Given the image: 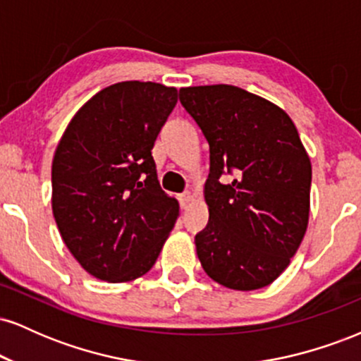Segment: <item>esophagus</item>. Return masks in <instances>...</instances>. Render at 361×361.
<instances>
[{
    "instance_id": "1",
    "label": "esophagus",
    "mask_w": 361,
    "mask_h": 361,
    "mask_svg": "<svg viewBox=\"0 0 361 361\" xmlns=\"http://www.w3.org/2000/svg\"><path fill=\"white\" fill-rule=\"evenodd\" d=\"M178 200H180L181 209H188L190 204H192V202H193V195L190 193V192H185V193L178 195Z\"/></svg>"
}]
</instances>
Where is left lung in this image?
Segmentation results:
<instances>
[{"mask_svg":"<svg viewBox=\"0 0 361 361\" xmlns=\"http://www.w3.org/2000/svg\"><path fill=\"white\" fill-rule=\"evenodd\" d=\"M180 102L210 147L198 259L224 287H267L307 231L312 168L299 132L283 110L238 86L181 88Z\"/></svg>","mask_w":361,"mask_h":361,"instance_id":"obj_1","label":"left lung"}]
</instances>
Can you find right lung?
<instances>
[{
  "label": "right lung",
  "mask_w": 361,
  "mask_h": 361,
  "mask_svg": "<svg viewBox=\"0 0 361 361\" xmlns=\"http://www.w3.org/2000/svg\"><path fill=\"white\" fill-rule=\"evenodd\" d=\"M178 90L123 81L78 110L52 161V212L90 275L120 283L152 268L180 215L161 190L152 147Z\"/></svg>",
  "instance_id": "right-lung-1"
}]
</instances>
